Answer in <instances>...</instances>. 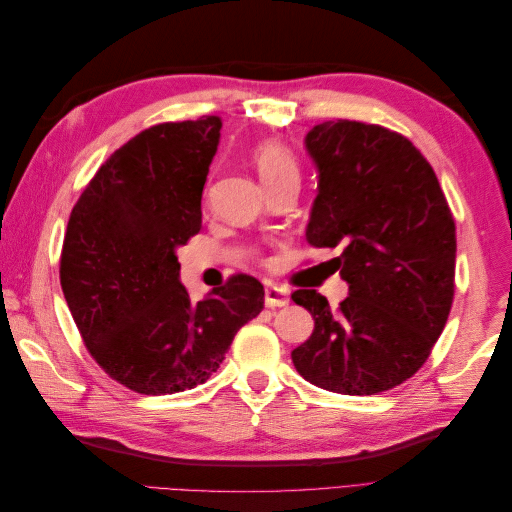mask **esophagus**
Wrapping results in <instances>:
<instances>
[{
	"label": "esophagus",
	"mask_w": 512,
	"mask_h": 512,
	"mask_svg": "<svg viewBox=\"0 0 512 512\" xmlns=\"http://www.w3.org/2000/svg\"><path fill=\"white\" fill-rule=\"evenodd\" d=\"M288 294L282 290V288H277V286H267L265 288V305L267 307H284V305H288Z\"/></svg>",
	"instance_id": "esophagus-1"
}]
</instances>
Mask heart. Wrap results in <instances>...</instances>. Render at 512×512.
<instances>
[{
  "instance_id": "obj_1",
  "label": "heart",
  "mask_w": 512,
  "mask_h": 512,
  "mask_svg": "<svg viewBox=\"0 0 512 512\" xmlns=\"http://www.w3.org/2000/svg\"><path fill=\"white\" fill-rule=\"evenodd\" d=\"M252 162L256 166V173L262 185L280 181L284 177H299L297 160H294L286 145L277 141L260 143L252 153Z\"/></svg>"
}]
</instances>
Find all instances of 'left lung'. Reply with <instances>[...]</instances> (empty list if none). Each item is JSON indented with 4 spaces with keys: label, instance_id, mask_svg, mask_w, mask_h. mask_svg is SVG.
Instances as JSON below:
<instances>
[{
    "label": "left lung",
    "instance_id": "left-lung-1",
    "mask_svg": "<svg viewBox=\"0 0 512 512\" xmlns=\"http://www.w3.org/2000/svg\"><path fill=\"white\" fill-rule=\"evenodd\" d=\"M318 173L307 241L339 247L348 284L337 312L316 290L292 292L314 331L292 350L324 391L376 395L414 376L438 342L455 294L457 237L436 173L408 138L359 121L305 136Z\"/></svg>",
    "mask_w": 512,
    "mask_h": 512
}]
</instances>
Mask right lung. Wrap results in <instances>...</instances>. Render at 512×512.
I'll use <instances>...</instances> for the list:
<instances>
[{
	"mask_svg": "<svg viewBox=\"0 0 512 512\" xmlns=\"http://www.w3.org/2000/svg\"><path fill=\"white\" fill-rule=\"evenodd\" d=\"M222 119L160 123L108 158L70 213L61 290L108 376L143 395L209 380L232 337L260 314L265 288L237 275L192 301L177 250L203 224L200 198Z\"/></svg>",
	"mask_w": 512,
	"mask_h": 512,
	"instance_id": "right-lung-1",
	"label": "right lung"
}]
</instances>
